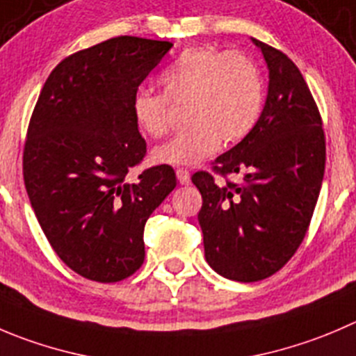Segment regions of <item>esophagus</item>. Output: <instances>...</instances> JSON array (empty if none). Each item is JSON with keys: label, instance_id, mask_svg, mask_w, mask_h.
<instances>
[{"label": "esophagus", "instance_id": "obj_1", "mask_svg": "<svg viewBox=\"0 0 356 356\" xmlns=\"http://www.w3.org/2000/svg\"><path fill=\"white\" fill-rule=\"evenodd\" d=\"M176 178H178V181H180L181 185L191 184V172H188V169H185V168L176 169Z\"/></svg>", "mask_w": 356, "mask_h": 356}]
</instances>
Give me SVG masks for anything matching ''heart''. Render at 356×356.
<instances>
[{
	"instance_id": "1",
	"label": "heart",
	"mask_w": 356,
	"mask_h": 356,
	"mask_svg": "<svg viewBox=\"0 0 356 356\" xmlns=\"http://www.w3.org/2000/svg\"><path fill=\"white\" fill-rule=\"evenodd\" d=\"M164 94L140 89L131 101L138 129L152 138L168 134L171 103L187 101L191 125L154 150L162 164H197L222 145L238 143L259 122L264 80L257 64L241 52L216 47L187 49L159 74Z\"/></svg>"
}]
</instances>
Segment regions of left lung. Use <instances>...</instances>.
<instances>
[{
	"instance_id": "obj_1",
	"label": "left lung",
	"mask_w": 356,
	"mask_h": 356,
	"mask_svg": "<svg viewBox=\"0 0 356 356\" xmlns=\"http://www.w3.org/2000/svg\"><path fill=\"white\" fill-rule=\"evenodd\" d=\"M269 89L248 136L213 162L216 175H243V184L197 171L199 225L206 262L227 280L252 283L282 269L302 243L325 172L321 117L299 67L259 40Z\"/></svg>"
}]
</instances>
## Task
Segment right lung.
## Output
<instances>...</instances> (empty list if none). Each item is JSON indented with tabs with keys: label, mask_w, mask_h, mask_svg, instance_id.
Segmentation results:
<instances>
[{
	"label": "right lung",
	"mask_w": 356,
	"mask_h": 356,
	"mask_svg": "<svg viewBox=\"0 0 356 356\" xmlns=\"http://www.w3.org/2000/svg\"><path fill=\"white\" fill-rule=\"evenodd\" d=\"M172 43L118 36L60 60L24 145V184L50 246L70 269L122 282L145 260L148 216L176 187L171 165L125 176L147 154L131 101Z\"/></svg>",
	"instance_id": "obj_1"
}]
</instances>
